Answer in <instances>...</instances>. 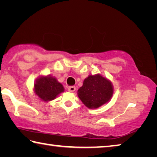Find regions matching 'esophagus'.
Instances as JSON below:
<instances>
[{
  "label": "esophagus",
  "mask_w": 157,
  "mask_h": 157,
  "mask_svg": "<svg viewBox=\"0 0 157 157\" xmlns=\"http://www.w3.org/2000/svg\"><path fill=\"white\" fill-rule=\"evenodd\" d=\"M68 91H70V92H72V93L73 92H75V90H76V87L74 86H70V87H68Z\"/></svg>",
  "instance_id": "esophagus-1"
}]
</instances>
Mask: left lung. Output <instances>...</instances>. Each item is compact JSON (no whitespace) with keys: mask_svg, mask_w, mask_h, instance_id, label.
Segmentation results:
<instances>
[{"mask_svg":"<svg viewBox=\"0 0 157 157\" xmlns=\"http://www.w3.org/2000/svg\"><path fill=\"white\" fill-rule=\"evenodd\" d=\"M113 94L111 81L100 74L89 75L78 91L79 98L89 109H97L106 104Z\"/></svg>","mask_w":157,"mask_h":157,"instance_id":"8db88e82","label":"left lung"}]
</instances>
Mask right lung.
<instances>
[{
  "mask_svg": "<svg viewBox=\"0 0 157 157\" xmlns=\"http://www.w3.org/2000/svg\"><path fill=\"white\" fill-rule=\"evenodd\" d=\"M34 91L42 101L48 102L55 99L58 95L64 91V88L56 78L48 75L40 76L36 79Z\"/></svg>",
  "mask_w": 157,
  "mask_h": 157,
  "instance_id": "obj_1",
  "label": "right lung"
}]
</instances>
